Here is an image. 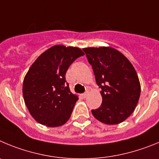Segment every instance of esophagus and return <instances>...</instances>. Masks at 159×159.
<instances>
[{"instance_id": "obj_1", "label": "esophagus", "mask_w": 159, "mask_h": 159, "mask_svg": "<svg viewBox=\"0 0 159 159\" xmlns=\"http://www.w3.org/2000/svg\"><path fill=\"white\" fill-rule=\"evenodd\" d=\"M87 95H88V93H82V95H81V96H82V97H83V98H85V97H87Z\"/></svg>"}]
</instances>
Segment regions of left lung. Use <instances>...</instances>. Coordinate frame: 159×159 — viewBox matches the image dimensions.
Instances as JSON below:
<instances>
[{
  "label": "left lung",
  "instance_id": "1",
  "mask_svg": "<svg viewBox=\"0 0 159 159\" xmlns=\"http://www.w3.org/2000/svg\"><path fill=\"white\" fill-rule=\"evenodd\" d=\"M83 51L101 88L102 104L92 110L93 116L108 125L120 124L135 111L139 99L141 86L135 68L122 53L111 47Z\"/></svg>",
  "mask_w": 159,
  "mask_h": 159
}]
</instances>
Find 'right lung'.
<instances>
[{"instance_id": "1", "label": "right lung", "mask_w": 159, "mask_h": 159, "mask_svg": "<svg viewBox=\"0 0 159 159\" xmlns=\"http://www.w3.org/2000/svg\"><path fill=\"white\" fill-rule=\"evenodd\" d=\"M84 55L79 48L55 45L31 66L23 82V96L37 122L55 128L68 121L78 97L70 92L66 73L74 60Z\"/></svg>"}]
</instances>
